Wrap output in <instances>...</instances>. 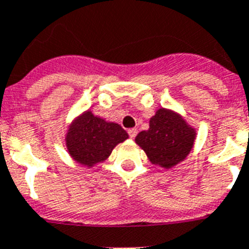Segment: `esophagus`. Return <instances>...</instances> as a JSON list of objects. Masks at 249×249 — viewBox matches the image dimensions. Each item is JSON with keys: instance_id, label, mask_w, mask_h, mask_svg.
Instances as JSON below:
<instances>
[{"instance_id": "obj_1", "label": "esophagus", "mask_w": 249, "mask_h": 249, "mask_svg": "<svg viewBox=\"0 0 249 249\" xmlns=\"http://www.w3.org/2000/svg\"><path fill=\"white\" fill-rule=\"evenodd\" d=\"M137 133H138L137 128H129L128 129V135H129V137H131V138H135L136 136H137Z\"/></svg>"}]
</instances>
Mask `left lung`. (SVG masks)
Masks as SVG:
<instances>
[{"mask_svg": "<svg viewBox=\"0 0 249 249\" xmlns=\"http://www.w3.org/2000/svg\"><path fill=\"white\" fill-rule=\"evenodd\" d=\"M196 132L178 113L160 108L149 120V128L140 132L136 143L153 164L171 168L190 155Z\"/></svg>", "mask_w": 249, "mask_h": 249, "instance_id": "1", "label": "left lung"}]
</instances>
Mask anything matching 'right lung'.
<instances>
[{
    "label": "right lung",
    "mask_w": 249,
    "mask_h": 249,
    "mask_svg": "<svg viewBox=\"0 0 249 249\" xmlns=\"http://www.w3.org/2000/svg\"><path fill=\"white\" fill-rule=\"evenodd\" d=\"M127 138V132L120 124L107 122L87 111L71 123L66 146L76 162L92 167L107 160L112 149Z\"/></svg>",
    "instance_id": "1"
}]
</instances>
